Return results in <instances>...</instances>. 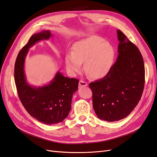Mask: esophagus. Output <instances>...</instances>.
<instances>
[{"label":"esophagus","instance_id":"1","mask_svg":"<svg viewBox=\"0 0 157 157\" xmlns=\"http://www.w3.org/2000/svg\"><path fill=\"white\" fill-rule=\"evenodd\" d=\"M79 87H86L87 86V83L83 81V80H80L79 82Z\"/></svg>","mask_w":157,"mask_h":157}]
</instances>
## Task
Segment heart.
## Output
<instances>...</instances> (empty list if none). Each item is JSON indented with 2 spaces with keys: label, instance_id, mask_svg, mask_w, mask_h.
Returning <instances> with one entry per match:
<instances>
[{
  "label": "heart",
  "instance_id": "obj_1",
  "mask_svg": "<svg viewBox=\"0 0 157 157\" xmlns=\"http://www.w3.org/2000/svg\"><path fill=\"white\" fill-rule=\"evenodd\" d=\"M73 52L66 56L67 69L71 74L82 70V63L87 74L94 79H101L109 71L115 58V49L111 44L98 36H91L75 42Z\"/></svg>",
  "mask_w": 157,
  "mask_h": 157
}]
</instances>
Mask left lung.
I'll return each mask as SVG.
<instances>
[{
	"label": "left lung",
	"mask_w": 157,
	"mask_h": 157,
	"mask_svg": "<svg viewBox=\"0 0 157 157\" xmlns=\"http://www.w3.org/2000/svg\"><path fill=\"white\" fill-rule=\"evenodd\" d=\"M118 56L103 78L90 84L93 107L100 119L113 122L131 113L139 102L144 86V65L138 48L117 30Z\"/></svg>",
	"instance_id": "8db88e82"
}]
</instances>
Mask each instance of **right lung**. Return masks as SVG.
<instances>
[{"instance_id": "add662e5", "label": "right lung", "mask_w": 157, "mask_h": 157, "mask_svg": "<svg viewBox=\"0 0 157 157\" xmlns=\"http://www.w3.org/2000/svg\"><path fill=\"white\" fill-rule=\"evenodd\" d=\"M52 36L50 30H42L31 36L29 42L19 52L14 66V81L18 97L32 117L46 124L62 122L69 115L73 94L78 89L79 80L69 78L57 71L53 79L43 86H33L28 83L25 59L34 44Z\"/></svg>"}]
</instances>
